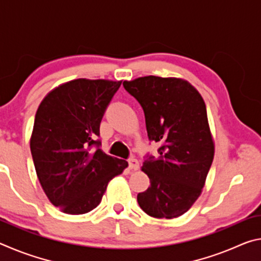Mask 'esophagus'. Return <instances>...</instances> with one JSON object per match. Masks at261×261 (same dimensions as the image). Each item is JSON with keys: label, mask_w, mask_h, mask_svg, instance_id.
I'll use <instances>...</instances> for the list:
<instances>
[{"label": "esophagus", "mask_w": 261, "mask_h": 261, "mask_svg": "<svg viewBox=\"0 0 261 261\" xmlns=\"http://www.w3.org/2000/svg\"><path fill=\"white\" fill-rule=\"evenodd\" d=\"M127 162H129V168H130V169L137 170L139 168V162L135 158H130L129 160H127Z\"/></svg>", "instance_id": "1"}]
</instances>
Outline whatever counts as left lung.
I'll list each match as a JSON object with an SVG mask.
<instances>
[{
    "label": "left lung",
    "mask_w": 261,
    "mask_h": 261,
    "mask_svg": "<svg viewBox=\"0 0 261 261\" xmlns=\"http://www.w3.org/2000/svg\"><path fill=\"white\" fill-rule=\"evenodd\" d=\"M140 103L148 139L160 143L159 156H145L141 170L151 187L137 196L140 208L156 219H174L200 196L214 158L206 105L179 78L140 77L123 83Z\"/></svg>",
    "instance_id": "obj_1"
}]
</instances>
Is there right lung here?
I'll use <instances>...</instances> for the list:
<instances>
[{"label":"right lung","instance_id":"right-lung-1","mask_svg":"<svg viewBox=\"0 0 261 261\" xmlns=\"http://www.w3.org/2000/svg\"><path fill=\"white\" fill-rule=\"evenodd\" d=\"M121 82L74 79L48 93L35 114L30 146L39 182L67 214L100 204L110 179L127 162L100 148V123Z\"/></svg>","mask_w":261,"mask_h":261}]
</instances>
